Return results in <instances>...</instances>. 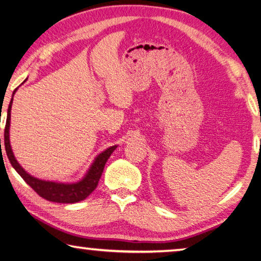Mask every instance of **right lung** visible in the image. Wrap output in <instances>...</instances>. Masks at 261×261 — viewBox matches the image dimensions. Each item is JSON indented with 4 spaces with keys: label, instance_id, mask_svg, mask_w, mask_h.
Segmentation results:
<instances>
[{
    "label": "right lung",
    "instance_id": "right-lung-1",
    "mask_svg": "<svg viewBox=\"0 0 261 261\" xmlns=\"http://www.w3.org/2000/svg\"><path fill=\"white\" fill-rule=\"evenodd\" d=\"M11 105H12V99L10 101V103H9L6 129H4V147H6V152H7L9 161H10V163L12 165V167L15 168L17 173L21 176V178H23L25 182L39 194V196L42 197L43 199H46L48 201L61 202V204H74V202L82 201L90 196V194L94 191L95 188L98 187L101 175L103 173L106 162L108 161L109 156L112 155L114 149L117 146L109 147L106 149L105 152L99 154L98 158L95 159L94 163L92 165L91 169L88 170L87 175L81 180V182L73 183V184H63V183H55V182H48V180L38 179L26 173L23 168L20 167L19 163L17 162V160L14 156V153H12V149L10 146V140H9V126H10ZM0 145H1V138H0Z\"/></svg>",
    "mask_w": 261,
    "mask_h": 261
}]
</instances>
